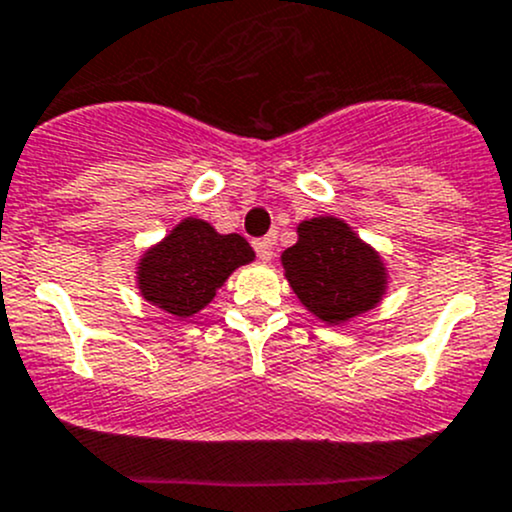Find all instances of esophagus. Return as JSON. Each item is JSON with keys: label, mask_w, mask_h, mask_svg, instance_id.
<instances>
[{"label": "esophagus", "mask_w": 512, "mask_h": 512, "mask_svg": "<svg viewBox=\"0 0 512 512\" xmlns=\"http://www.w3.org/2000/svg\"><path fill=\"white\" fill-rule=\"evenodd\" d=\"M274 235H267V238H260V240H255L252 242V245H255V252H257V257H260L262 262H270L272 260V255H274Z\"/></svg>", "instance_id": "1"}]
</instances>
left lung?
I'll return each instance as SVG.
<instances>
[{"instance_id": "1", "label": "left lung", "mask_w": 512, "mask_h": 512, "mask_svg": "<svg viewBox=\"0 0 512 512\" xmlns=\"http://www.w3.org/2000/svg\"><path fill=\"white\" fill-rule=\"evenodd\" d=\"M279 262L301 306L328 326L368 314L390 289L385 257L336 215L301 220Z\"/></svg>"}]
</instances>
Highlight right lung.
Here are the masks:
<instances>
[{
    "label": "right lung",
    "mask_w": 512,
    "mask_h": 512,
    "mask_svg": "<svg viewBox=\"0 0 512 512\" xmlns=\"http://www.w3.org/2000/svg\"><path fill=\"white\" fill-rule=\"evenodd\" d=\"M250 262L255 250L242 235H223L188 215L139 255L134 282L144 301L184 321L206 309L230 274Z\"/></svg>",
    "instance_id": "obj_1"
}]
</instances>
